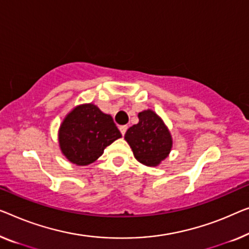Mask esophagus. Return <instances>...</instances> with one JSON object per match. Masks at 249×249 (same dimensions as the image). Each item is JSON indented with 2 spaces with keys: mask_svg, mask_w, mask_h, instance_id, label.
<instances>
[{
  "mask_svg": "<svg viewBox=\"0 0 249 249\" xmlns=\"http://www.w3.org/2000/svg\"><path fill=\"white\" fill-rule=\"evenodd\" d=\"M127 128H128L127 125H122V126H120V131H121V133H122V135H125V133H126V131H127Z\"/></svg>",
  "mask_w": 249,
  "mask_h": 249,
  "instance_id": "esophagus-1",
  "label": "esophagus"
}]
</instances>
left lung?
Returning <instances> with one entry per match:
<instances>
[{
    "mask_svg": "<svg viewBox=\"0 0 249 249\" xmlns=\"http://www.w3.org/2000/svg\"><path fill=\"white\" fill-rule=\"evenodd\" d=\"M125 140L131 146L136 160L147 166L160 164L172 147L169 129L151 109L139 114V123L127 129Z\"/></svg>",
    "mask_w": 249,
    "mask_h": 249,
    "instance_id": "1",
    "label": "left lung"
}]
</instances>
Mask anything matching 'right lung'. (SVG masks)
Returning a JSON list of instances; mask_svg holds the SVG:
<instances>
[{"label":"right lung","mask_w":249,"mask_h":249,"mask_svg":"<svg viewBox=\"0 0 249 249\" xmlns=\"http://www.w3.org/2000/svg\"><path fill=\"white\" fill-rule=\"evenodd\" d=\"M122 136L110 115L92 104L77 106L59 129V144L65 157L77 165H88L106 146Z\"/></svg>","instance_id":"add662e5"}]
</instances>
